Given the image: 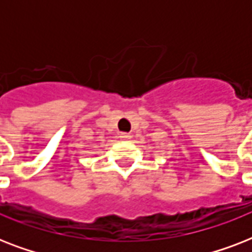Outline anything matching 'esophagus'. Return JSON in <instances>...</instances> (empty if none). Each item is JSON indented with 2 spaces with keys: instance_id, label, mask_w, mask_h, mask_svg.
<instances>
[{
  "instance_id": "34e87169",
  "label": "esophagus",
  "mask_w": 252,
  "mask_h": 252,
  "mask_svg": "<svg viewBox=\"0 0 252 252\" xmlns=\"http://www.w3.org/2000/svg\"><path fill=\"white\" fill-rule=\"evenodd\" d=\"M130 133H122L120 134V138H123V140H130Z\"/></svg>"
}]
</instances>
